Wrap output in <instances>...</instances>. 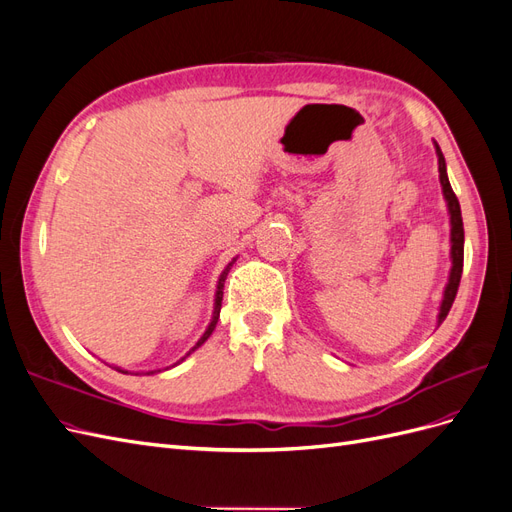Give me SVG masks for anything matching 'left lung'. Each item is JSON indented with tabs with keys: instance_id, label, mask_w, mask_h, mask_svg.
<instances>
[{
	"instance_id": "8db88e82",
	"label": "left lung",
	"mask_w": 512,
	"mask_h": 512,
	"mask_svg": "<svg viewBox=\"0 0 512 512\" xmlns=\"http://www.w3.org/2000/svg\"><path fill=\"white\" fill-rule=\"evenodd\" d=\"M433 147H436V156H438V173H440V185H442V194L448 207V215H451V273H448V282L444 286V297L438 309V327L444 322L453 307V301L457 297V288L461 280V271H463V220H461V207L459 200L451 188V181H448L446 175V162L442 156V149L438 143L433 141Z\"/></svg>"
}]
</instances>
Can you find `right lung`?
I'll return each mask as SVG.
<instances>
[{"label": "right lung", "mask_w": 512, "mask_h": 512, "mask_svg": "<svg viewBox=\"0 0 512 512\" xmlns=\"http://www.w3.org/2000/svg\"><path fill=\"white\" fill-rule=\"evenodd\" d=\"M235 262H237V258H232L230 262H228V265L224 267V271H222V275H220V280H218V286H215V299H213V316H211V322H209V327L205 329V333L203 335H200V339H198V342L190 348V352L188 354H185V356H181V359L177 361V363H173V365H170V367H175V365H179V363H183L185 359H188V356L196 350V348H200V346H203L205 342H207V339L211 337V333L215 331V324H218V318H220V309H222V297H224V282H226V275H228V271H230V267L232 265H235ZM113 369H117V371H121V374H160V371H164V369H151V371H128V369H121V367H117V365H111ZM170 367H166V369H170Z\"/></svg>", "instance_id": "right-lung-1"}]
</instances>
